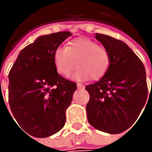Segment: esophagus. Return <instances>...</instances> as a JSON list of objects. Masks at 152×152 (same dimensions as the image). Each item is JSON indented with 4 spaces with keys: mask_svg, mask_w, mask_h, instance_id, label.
Masks as SVG:
<instances>
[{
    "mask_svg": "<svg viewBox=\"0 0 152 152\" xmlns=\"http://www.w3.org/2000/svg\"><path fill=\"white\" fill-rule=\"evenodd\" d=\"M77 87H78L79 89H84V88H85V86L82 85V84H77Z\"/></svg>",
    "mask_w": 152,
    "mask_h": 152,
    "instance_id": "esophagus-1",
    "label": "esophagus"
}]
</instances>
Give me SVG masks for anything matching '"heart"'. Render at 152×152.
I'll list each match as a JSON object with an SVG mask.
<instances>
[{
	"instance_id": "heart-1",
	"label": "heart",
	"mask_w": 152,
	"mask_h": 152,
	"mask_svg": "<svg viewBox=\"0 0 152 152\" xmlns=\"http://www.w3.org/2000/svg\"><path fill=\"white\" fill-rule=\"evenodd\" d=\"M56 69L62 76L67 77L75 69L73 79L84 80L91 77L99 79L107 73L110 65L108 50L87 38L70 41L67 47H57L53 54Z\"/></svg>"
}]
</instances>
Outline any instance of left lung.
Wrapping results in <instances>:
<instances>
[{"label": "left lung", "instance_id": "1", "mask_svg": "<svg viewBox=\"0 0 152 152\" xmlns=\"http://www.w3.org/2000/svg\"><path fill=\"white\" fill-rule=\"evenodd\" d=\"M96 39L108 50L110 65L102 79L85 87L90 94L87 118L100 131L120 134L134 124L146 102L145 69L122 40L102 34Z\"/></svg>", "mask_w": 152, "mask_h": 152}]
</instances>
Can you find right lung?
Returning <instances> with one entry per match:
<instances>
[{
  "label": "right lung",
  "instance_id": "add662e5",
  "mask_svg": "<svg viewBox=\"0 0 152 152\" xmlns=\"http://www.w3.org/2000/svg\"><path fill=\"white\" fill-rule=\"evenodd\" d=\"M71 34L64 31L39 36L21 50L10 70L11 111L18 125L34 137H49L65 124L77 85L57 73L53 54Z\"/></svg>",
  "mask_w": 152,
  "mask_h": 152
}]
</instances>
